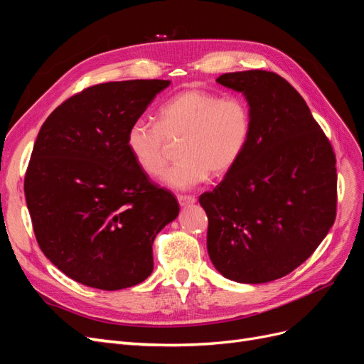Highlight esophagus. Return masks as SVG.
<instances>
[{
    "instance_id": "obj_1",
    "label": "esophagus",
    "mask_w": 364,
    "mask_h": 364,
    "mask_svg": "<svg viewBox=\"0 0 364 364\" xmlns=\"http://www.w3.org/2000/svg\"><path fill=\"white\" fill-rule=\"evenodd\" d=\"M178 200L181 206H188L196 203V197L194 196H178Z\"/></svg>"
}]
</instances>
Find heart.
I'll use <instances>...</instances> for the list:
<instances>
[{
	"instance_id": "1",
	"label": "heart",
	"mask_w": 364,
	"mask_h": 364,
	"mask_svg": "<svg viewBox=\"0 0 364 364\" xmlns=\"http://www.w3.org/2000/svg\"><path fill=\"white\" fill-rule=\"evenodd\" d=\"M252 135V112L246 100L203 90L176 94L159 111V123L138 118L127 129L126 146L138 167L158 176L179 144V161L164 173L162 182L190 190L232 171Z\"/></svg>"
}]
</instances>
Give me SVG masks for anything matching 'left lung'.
I'll list each match as a JSON object with an SVG mask.
<instances>
[{
	"mask_svg": "<svg viewBox=\"0 0 364 364\" xmlns=\"http://www.w3.org/2000/svg\"><path fill=\"white\" fill-rule=\"evenodd\" d=\"M217 82L245 95L252 135L232 171L199 202L214 267L243 284L279 279L311 257L336 220L331 142L281 75L250 70Z\"/></svg>",
	"mask_w": 364,
	"mask_h": 364,
	"instance_id": "8db88e82",
	"label": "left lung"
}]
</instances>
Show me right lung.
I'll use <instances>...</instances> for the list:
<instances>
[{
  "instance_id": "right-lung-1",
  "label": "right lung",
  "mask_w": 364,
  "mask_h": 364,
  "mask_svg": "<svg viewBox=\"0 0 364 364\" xmlns=\"http://www.w3.org/2000/svg\"><path fill=\"white\" fill-rule=\"evenodd\" d=\"M170 80L86 87L50 114L31 151L24 193L41 250L71 279L121 290L153 272L151 245L178 217L126 146L129 126Z\"/></svg>"
}]
</instances>
